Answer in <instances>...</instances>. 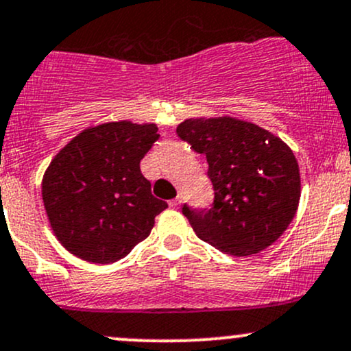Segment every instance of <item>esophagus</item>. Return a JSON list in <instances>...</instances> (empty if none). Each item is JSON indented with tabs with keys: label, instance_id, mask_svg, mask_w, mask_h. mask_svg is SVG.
<instances>
[{
	"label": "esophagus",
	"instance_id": "esophagus-1",
	"mask_svg": "<svg viewBox=\"0 0 351 351\" xmlns=\"http://www.w3.org/2000/svg\"><path fill=\"white\" fill-rule=\"evenodd\" d=\"M180 203H182V199H180V198H175V199H169L168 205L171 206V208H178V206H180Z\"/></svg>",
	"mask_w": 351,
	"mask_h": 351
}]
</instances>
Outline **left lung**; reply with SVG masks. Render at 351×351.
Wrapping results in <instances>:
<instances>
[{"mask_svg":"<svg viewBox=\"0 0 351 351\" xmlns=\"http://www.w3.org/2000/svg\"><path fill=\"white\" fill-rule=\"evenodd\" d=\"M176 133L206 156L215 190L208 210L183 206L196 237L233 256L255 255L275 243L293 219L302 195L290 146L233 117L188 118Z\"/></svg>","mask_w":351,"mask_h":351,"instance_id":"1","label":"left lung"}]
</instances>
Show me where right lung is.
<instances>
[{
	"label": "right lung",
	"instance_id": "1",
	"mask_svg": "<svg viewBox=\"0 0 351 351\" xmlns=\"http://www.w3.org/2000/svg\"><path fill=\"white\" fill-rule=\"evenodd\" d=\"M155 123L121 119L90 126L64 145L41 182L49 226L71 255L114 263L148 238L167 210L140 161L160 134Z\"/></svg>",
	"mask_w": 351,
	"mask_h": 351
}]
</instances>
